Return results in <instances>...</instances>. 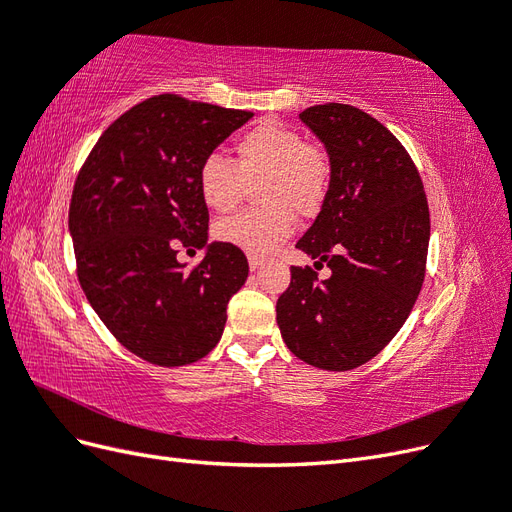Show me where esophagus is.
<instances>
[{"label":"esophagus","mask_w":512,"mask_h":512,"mask_svg":"<svg viewBox=\"0 0 512 512\" xmlns=\"http://www.w3.org/2000/svg\"><path fill=\"white\" fill-rule=\"evenodd\" d=\"M247 262H250V269L252 271H258V269H262V267H265V258H260V256H254V254H250V256H247Z\"/></svg>","instance_id":"34e87169"}]
</instances>
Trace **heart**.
Returning a JSON list of instances; mask_svg holds the SVG:
<instances>
[{"label": "heart", "mask_w": 512, "mask_h": 512, "mask_svg": "<svg viewBox=\"0 0 512 512\" xmlns=\"http://www.w3.org/2000/svg\"><path fill=\"white\" fill-rule=\"evenodd\" d=\"M256 181V196L265 207L224 218L213 232L243 252L269 254L292 235L297 215L320 213L331 188V160L286 123L262 119L237 138L232 160L211 153L196 175L200 198L218 213L235 209Z\"/></svg>", "instance_id": "1"}]
</instances>
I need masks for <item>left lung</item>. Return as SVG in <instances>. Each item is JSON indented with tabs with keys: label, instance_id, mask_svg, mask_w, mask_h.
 Returning <instances> with one entry per match:
<instances>
[{
	"label": "left lung",
	"instance_id": "left-lung-1",
	"mask_svg": "<svg viewBox=\"0 0 512 512\" xmlns=\"http://www.w3.org/2000/svg\"><path fill=\"white\" fill-rule=\"evenodd\" d=\"M301 121L327 149L329 196L297 247L327 265L290 269L277 299L288 350L329 371L359 367L404 327L425 280L429 207L408 151L378 119L350 104H318Z\"/></svg>",
	"mask_w": 512,
	"mask_h": 512
}]
</instances>
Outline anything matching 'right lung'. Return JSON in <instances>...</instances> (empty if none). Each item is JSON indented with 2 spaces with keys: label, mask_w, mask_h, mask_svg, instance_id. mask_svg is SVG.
<instances>
[{
  "label": "right lung",
  "mask_w": 512,
  "mask_h": 512,
  "mask_svg": "<svg viewBox=\"0 0 512 512\" xmlns=\"http://www.w3.org/2000/svg\"><path fill=\"white\" fill-rule=\"evenodd\" d=\"M254 113L153 96L104 130L74 183L68 230L79 282L123 348L181 367L220 342L226 305L247 280V258L209 241L198 166ZM206 256L194 270L176 247Z\"/></svg>",
  "instance_id": "1"
}]
</instances>
